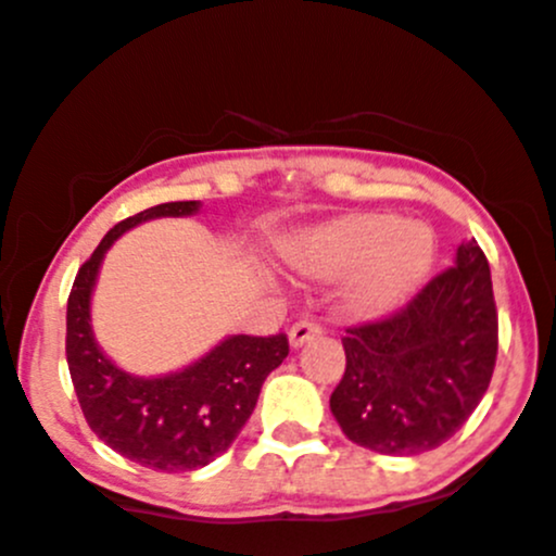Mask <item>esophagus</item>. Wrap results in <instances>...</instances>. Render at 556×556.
Listing matches in <instances>:
<instances>
[{
	"label": "esophagus",
	"instance_id": "obj_1",
	"mask_svg": "<svg viewBox=\"0 0 556 556\" xmlns=\"http://www.w3.org/2000/svg\"><path fill=\"white\" fill-rule=\"evenodd\" d=\"M318 334H321V327H318L316 321H308V318H305V321L292 324V329H290V344H292V348H303L305 342L316 340Z\"/></svg>",
	"mask_w": 556,
	"mask_h": 556
}]
</instances>
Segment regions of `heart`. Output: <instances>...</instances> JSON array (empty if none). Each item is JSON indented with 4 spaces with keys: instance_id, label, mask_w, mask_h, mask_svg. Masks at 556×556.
Listing matches in <instances>:
<instances>
[{
    "instance_id": "heart-1",
    "label": "heart",
    "mask_w": 556,
    "mask_h": 556,
    "mask_svg": "<svg viewBox=\"0 0 556 556\" xmlns=\"http://www.w3.org/2000/svg\"><path fill=\"white\" fill-rule=\"evenodd\" d=\"M290 264L314 279H340L344 305L358 318H381L402 308L437 264V235L424 222L389 212L344 214L311 229L290 251Z\"/></svg>"
}]
</instances>
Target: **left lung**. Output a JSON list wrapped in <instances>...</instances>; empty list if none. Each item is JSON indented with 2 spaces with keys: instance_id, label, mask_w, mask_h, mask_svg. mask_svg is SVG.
<instances>
[{
  "instance_id": "obj_1",
  "label": "left lung",
  "mask_w": 556,
  "mask_h": 556,
  "mask_svg": "<svg viewBox=\"0 0 556 556\" xmlns=\"http://www.w3.org/2000/svg\"><path fill=\"white\" fill-rule=\"evenodd\" d=\"M500 321L476 240L400 311L342 337V381L329 407L350 442L381 455L437 450L470 418L496 363Z\"/></svg>"
}]
</instances>
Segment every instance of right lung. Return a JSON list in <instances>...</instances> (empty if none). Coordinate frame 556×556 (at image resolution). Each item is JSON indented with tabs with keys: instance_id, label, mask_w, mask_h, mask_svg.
<instances>
[{
	"instance_id": "obj_1",
	"label": "right lung",
	"mask_w": 556,
	"mask_h": 556,
	"mask_svg": "<svg viewBox=\"0 0 556 556\" xmlns=\"http://www.w3.org/2000/svg\"><path fill=\"white\" fill-rule=\"evenodd\" d=\"M198 201L159 203L114 225L78 269L67 298V366L88 426L127 460L162 473L208 465L251 418L261 384L290 353L287 334H232L182 371L143 379L101 353L91 329V292L119 235L159 216H190Z\"/></svg>"
}]
</instances>
